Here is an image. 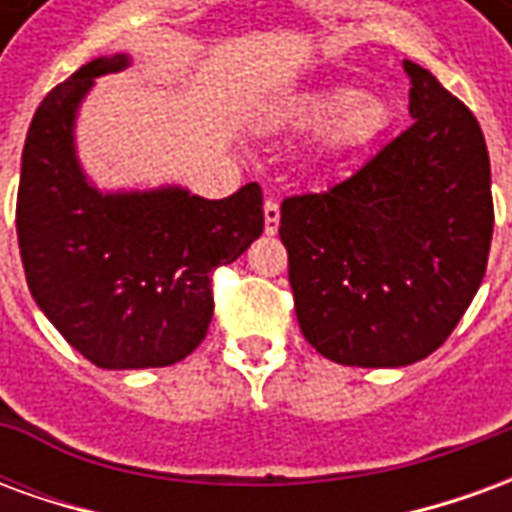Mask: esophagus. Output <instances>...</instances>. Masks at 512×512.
<instances>
[{"mask_svg": "<svg viewBox=\"0 0 512 512\" xmlns=\"http://www.w3.org/2000/svg\"><path fill=\"white\" fill-rule=\"evenodd\" d=\"M263 219H266V235H274L279 230V205L274 200H266L263 205Z\"/></svg>", "mask_w": 512, "mask_h": 512, "instance_id": "1", "label": "esophagus"}]
</instances>
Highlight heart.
Masks as SVG:
<instances>
[{
  "instance_id": "heart-1",
  "label": "heart",
  "mask_w": 512,
  "mask_h": 512,
  "mask_svg": "<svg viewBox=\"0 0 512 512\" xmlns=\"http://www.w3.org/2000/svg\"><path fill=\"white\" fill-rule=\"evenodd\" d=\"M288 126L307 134H326V142L345 150H365L392 126V106L359 87H321L301 95L288 109Z\"/></svg>"
}]
</instances>
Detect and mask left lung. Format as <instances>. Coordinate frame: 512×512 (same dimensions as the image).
I'll return each mask as SVG.
<instances>
[{
    "instance_id": "obj_1",
    "label": "left lung",
    "mask_w": 512,
    "mask_h": 512,
    "mask_svg": "<svg viewBox=\"0 0 512 512\" xmlns=\"http://www.w3.org/2000/svg\"><path fill=\"white\" fill-rule=\"evenodd\" d=\"M403 68L411 128L343 183L282 202L301 334L337 365L425 359L485 277L494 202L480 123L422 65Z\"/></svg>"
}]
</instances>
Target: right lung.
I'll use <instances>...</instances> for the list:
<instances>
[{"mask_svg": "<svg viewBox=\"0 0 512 512\" xmlns=\"http://www.w3.org/2000/svg\"><path fill=\"white\" fill-rule=\"evenodd\" d=\"M128 54L87 62L32 117L16 230L32 299L54 329L104 370L167 367L197 348L213 318L211 274L263 233V191L224 200L183 186L101 191L76 156V117L98 76Z\"/></svg>", "mask_w": 512, "mask_h": 512, "instance_id": "add662e5", "label": "right lung"}]
</instances>
